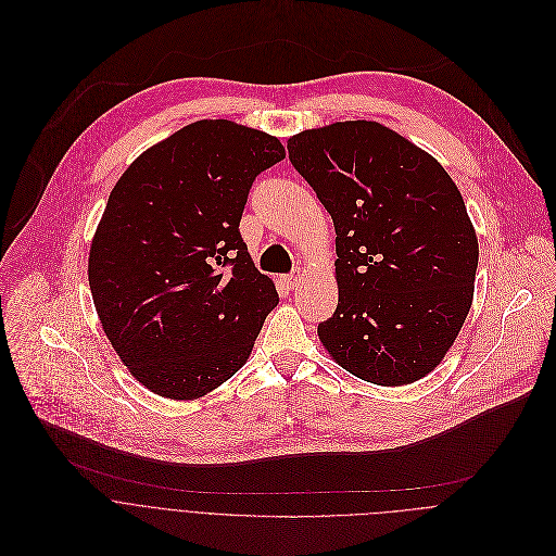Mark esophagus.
<instances>
[{
  "instance_id": "esophagus-1",
  "label": "esophagus",
  "mask_w": 556,
  "mask_h": 556,
  "mask_svg": "<svg viewBox=\"0 0 556 556\" xmlns=\"http://www.w3.org/2000/svg\"><path fill=\"white\" fill-rule=\"evenodd\" d=\"M280 280H282L289 289H293V287H298V282L302 280V274H300V271H291V274H285Z\"/></svg>"
}]
</instances>
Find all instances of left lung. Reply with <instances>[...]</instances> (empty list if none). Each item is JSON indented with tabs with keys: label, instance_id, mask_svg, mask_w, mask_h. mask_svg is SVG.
I'll return each mask as SVG.
<instances>
[{
	"label": "left lung",
	"instance_id": "left-lung-1",
	"mask_svg": "<svg viewBox=\"0 0 556 556\" xmlns=\"http://www.w3.org/2000/svg\"><path fill=\"white\" fill-rule=\"evenodd\" d=\"M336 226L338 308L317 324L342 368L405 386L452 349L473 300L478 239L431 155L379 123L351 121L287 142Z\"/></svg>",
	"mask_w": 556,
	"mask_h": 556
}]
</instances>
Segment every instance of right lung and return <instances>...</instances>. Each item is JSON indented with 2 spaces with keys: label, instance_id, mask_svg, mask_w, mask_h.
I'll return each mask as SVG.
<instances>
[{
  "label": "right lung",
  "instance_id": "add662e5",
  "mask_svg": "<svg viewBox=\"0 0 556 556\" xmlns=\"http://www.w3.org/2000/svg\"><path fill=\"white\" fill-rule=\"evenodd\" d=\"M278 138L199 121L142 153L109 194L89 250V289L111 346L151 392L192 401L250 357L278 304L241 237Z\"/></svg>",
  "mask_w": 556,
  "mask_h": 556
}]
</instances>
